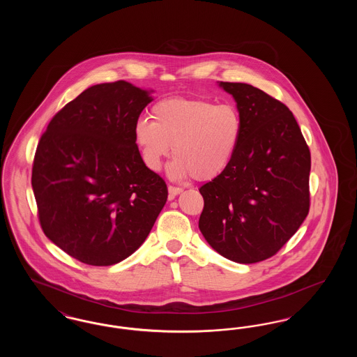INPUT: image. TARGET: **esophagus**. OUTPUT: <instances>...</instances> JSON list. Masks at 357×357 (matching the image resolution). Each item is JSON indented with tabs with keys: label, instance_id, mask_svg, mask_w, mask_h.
<instances>
[{
	"label": "esophagus",
	"instance_id": "1",
	"mask_svg": "<svg viewBox=\"0 0 357 357\" xmlns=\"http://www.w3.org/2000/svg\"><path fill=\"white\" fill-rule=\"evenodd\" d=\"M182 191H183L182 187L169 186V198L174 199V198H175L178 194H181Z\"/></svg>",
	"mask_w": 357,
	"mask_h": 357
}]
</instances>
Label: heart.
<instances>
[{
    "instance_id": "obj_1",
    "label": "heart",
    "mask_w": 357,
    "mask_h": 357,
    "mask_svg": "<svg viewBox=\"0 0 357 357\" xmlns=\"http://www.w3.org/2000/svg\"><path fill=\"white\" fill-rule=\"evenodd\" d=\"M153 119L140 118L134 137L146 166L159 171L163 159L175 155L171 178L210 181L230 165L242 136L243 123L234 105L210 100L170 98L156 102Z\"/></svg>"
}]
</instances>
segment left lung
<instances>
[{"mask_svg":"<svg viewBox=\"0 0 357 357\" xmlns=\"http://www.w3.org/2000/svg\"><path fill=\"white\" fill-rule=\"evenodd\" d=\"M237 102L243 128L230 165L199 188V230L238 264L275 255L309 213L310 151L288 107L245 83L221 82Z\"/></svg>","mask_w":357,"mask_h":357,"instance_id":"8db88e82","label":"left lung"}]
</instances>
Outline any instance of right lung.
Returning a JSON list of instances; mask_svg holds the SVG:
<instances>
[{"instance_id":"1","label":"right lung","mask_w":357,"mask_h":357,"mask_svg":"<svg viewBox=\"0 0 357 357\" xmlns=\"http://www.w3.org/2000/svg\"><path fill=\"white\" fill-rule=\"evenodd\" d=\"M151 102L124 80L92 85L52 118L38 142L32 187L40 225L83 264L130 257L166 204V182L144 165L134 137Z\"/></svg>"}]
</instances>
